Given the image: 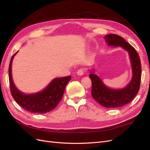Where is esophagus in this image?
<instances>
[{
  "label": "esophagus",
  "instance_id": "34e87169",
  "mask_svg": "<svg viewBox=\"0 0 150 150\" xmlns=\"http://www.w3.org/2000/svg\"><path fill=\"white\" fill-rule=\"evenodd\" d=\"M84 69H79L78 71H77V74L79 76H82L84 74Z\"/></svg>",
  "mask_w": 150,
  "mask_h": 150
}]
</instances>
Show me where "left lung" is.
<instances>
[{
    "instance_id": "8db88e82",
    "label": "left lung",
    "mask_w": 150,
    "mask_h": 150,
    "mask_svg": "<svg viewBox=\"0 0 150 150\" xmlns=\"http://www.w3.org/2000/svg\"><path fill=\"white\" fill-rule=\"evenodd\" d=\"M108 46H120L128 52L132 66L133 77L125 88L112 89L104 85L101 79L92 71L89 78L91 79L93 98L106 108H117L129 103L137 94L140 87L142 67L138 54L135 49L124 38L116 34H108L104 37Z\"/></svg>"
}]
</instances>
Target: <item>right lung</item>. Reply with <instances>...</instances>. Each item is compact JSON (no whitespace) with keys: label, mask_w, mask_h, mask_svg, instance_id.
<instances>
[{"label":"right lung","mask_w":150,"mask_h":150,"mask_svg":"<svg viewBox=\"0 0 150 150\" xmlns=\"http://www.w3.org/2000/svg\"><path fill=\"white\" fill-rule=\"evenodd\" d=\"M17 52L12 56L8 67V78L12 97L22 108L30 112L43 114L51 111L61 100L66 86L71 80V76L55 78L42 91L25 94L17 89L12 78V62Z\"/></svg>","instance_id":"add662e5"}]
</instances>
